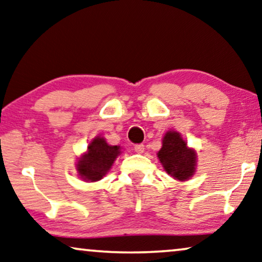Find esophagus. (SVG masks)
<instances>
[{
  "instance_id": "esophagus-1",
  "label": "esophagus",
  "mask_w": 262,
  "mask_h": 262,
  "mask_svg": "<svg viewBox=\"0 0 262 262\" xmlns=\"http://www.w3.org/2000/svg\"><path fill=\"white\" fill-rule=\"evenodd\" d=\"M134 150L136 151V153H139V154H142L143 151H144V146H143V143L135 144V146H134Z\"/></svg>"
}]
</instances>
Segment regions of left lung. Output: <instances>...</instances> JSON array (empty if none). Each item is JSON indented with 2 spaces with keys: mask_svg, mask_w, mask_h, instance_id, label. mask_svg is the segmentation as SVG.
<instances>
[{
  "mask_svg": "<svg viewBox=\"0 0 262 262\" xmlns=\"http://www.w3.org/2000/svg\"><path fill=\"white\" fill-rule=\"evenodd\" d=\"M158 158L167 173L177 180L186 181L193 177L196 154L194 149L187 147V143L179 133H167Z\"/></svg>",
  "mask_w": 262,
  "mask_h": 262,
  "instance_id": "obj_1",
  "label": "left lung"
}]
</instances>
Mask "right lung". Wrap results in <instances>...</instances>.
Wrapping results in <instances>:
<instances>
[{"instance_id":"1","label":"right lung","mask_w":262,"mask_h":262,"mask_svg":"<svg viewBox=\"0 0 262 262\" xmlns=\"http://www.w3.org/2000/svg\"><path fill=\"white\" fill-rule=\"evenodd\" d=\"M120 154V147L109 146L103 138H95L89 143L88 151L77 162V171L83 180L99 181L112 168Z\"/></svg>"}]
</instances>
